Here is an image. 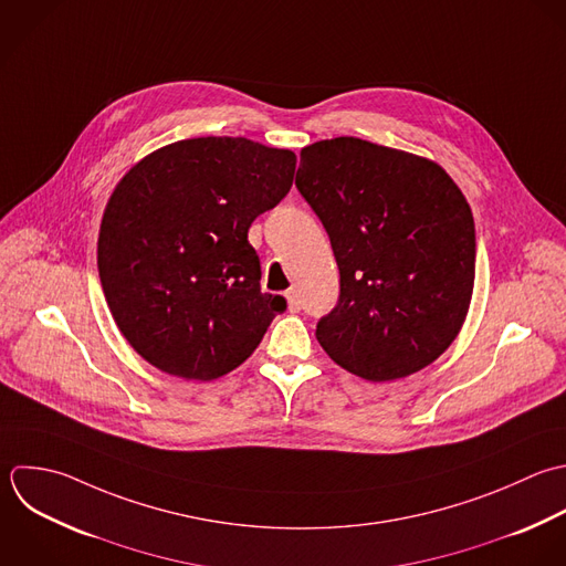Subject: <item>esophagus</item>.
<instances>
[{
    "instance_id": "esophagus-1",
    "label": "esophagus",
    "mask_w": 566,
    "mask_h": 566,
    "mask_svg": "<svg viewBox=\"0 0 566 566\" xmlns=\"http://www.w3.org/2000/svg\"><path fill=\"white\" fill-rule=\"evenodd\" d=\"M286 297H289V311H291V313H300V311H302V300H300L297 291L291 289V291L286 293Z\"/></svg>"
}]
</instances>
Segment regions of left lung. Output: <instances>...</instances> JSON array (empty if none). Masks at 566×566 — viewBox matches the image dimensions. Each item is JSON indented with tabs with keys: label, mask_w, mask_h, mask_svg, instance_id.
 Listing matches in <instances>:
<instances>
[{
	"label": "left lung",
	"mask_w": 566,
	"mask_h": 566,
	"mask_svg": "<svg viewBox=\"0 0 566 566\" xmlns=\"http://www.w3.org/2000/svg\"><path fill=\"white\" fill-rule=\"evenodd\" d=\"M295 187L339 266V300L315 331L328 357L368 381L430 366L474 289V218L454 180L432 160L339 136L302 149Z\"/></svg>",
	"instance_id": "obj_1"
}]
</instances>
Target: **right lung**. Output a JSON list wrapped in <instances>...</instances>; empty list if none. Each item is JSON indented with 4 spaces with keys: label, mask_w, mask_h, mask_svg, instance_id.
<instances>
[{
    "label": "right lung",
    "mask_w": 566,
    "mask_h": 566,
    "mask_svg": "<svg viewBox=\"0 0 566 566\" xmlns=\"http://www.w3.org/2000/svg\"><path fill=\"white\" fill-rule=\"evenodd\" d=\"M295 154L249 138L167 145L116 185L98 277L116 326L151 366L209 381L238 368L286 311L262 293L251 222L291 189Z\"/></svg>",
    "instance_id": "add662e5"
}]
</instances>
